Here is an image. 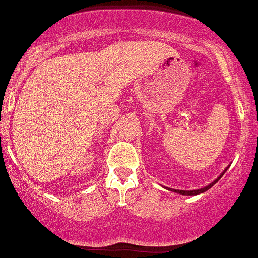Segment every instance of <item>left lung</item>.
Returning <instances> with one entry per match:
<instances>
[{"label":"left lung","mask_w":258,"mask_h":258,"mask_svg":"<svg viewBox=\"0 0 258 258\" xmlns=\"http://www.w3.org/2000/svg\"><path fill=\"white\" fill-rule=\"evenodd\" d=\"M228 168H229V165H228V166H227V168L225 169V170H223V172H222V174H221V175H220V176L216 178V180H214V181H213V182H211L210 184H208V186L203 187V188H199V189H193V190H182V189H174V188H169V187H165V188H166V189H168V190H171V192H174V193H178V195H182V196H197V195H201V193H204V192H207V190H208V189H210V188H211V187H213V186H214V184H215V183H216V182H217V181H219V180H220V178L223 176V175H225V172L227 171V169H228Z\"/></svg>","instance_id":"8db88e82"}]
</instances>
